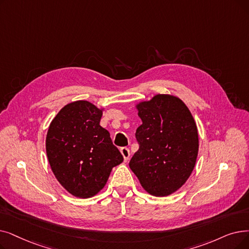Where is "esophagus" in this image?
I'll return each mask as SVG.
<instances>
[{
  "mask_svg": "<svg viewBox=\"0 0 249 249\" xmlns=\"http://www.w3.org/2000/svg\"><path fill=\"white\" fill-rule=\"evenodd\" d=\"M120 151H121V154H122V156L124 158V160L127 161L129 160V158H130V150H129L128 147H122L120 149Z\"/></svg>",
  "mask_w": 249,
  "mask_h": 249,
  "instance_id": "obj_1",
  "label": "esophagus"
}]
</instances>
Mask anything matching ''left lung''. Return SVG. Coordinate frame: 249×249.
Returning a JSON list of instances; mask_svg holds the SVG:
<instances>
[{
	"label": "left lung",
	"instance_id": "8db88e82",
	"mask_svg": "<svg viewBox=\"0 0 249 249\" xmlns=\"http://www.w3.org/2000/svg\"><path fill=\"white\" fill-rule=\"evenodd\" d=\"M142 124L139 148L129 167L151 196H167L191 175L198 153V133L186 105L176 96L157 94L137 105Z\"/></svg>",
	"mask_w": 249,
	"mask_h": 249
}]
</instances>
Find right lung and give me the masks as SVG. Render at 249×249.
Here are the masks:
<instances>
[{"label": "right lung", "mask_w": 249, "mask_h": 249, "mask_svg": "<svg viewBox=\"0 0 249 249\" xmlns=\"http://www.w3.org/2000/svg\"><path fill=\"white\" fill-rule=\"evenodd\" d=\"M103 112L86 101L65 106L52 121L46 139L51 169L72 196L89 198L104 188L123 156L100 125Z\"/></svg>", "instance_id": "obj_1"}]
</instances>
